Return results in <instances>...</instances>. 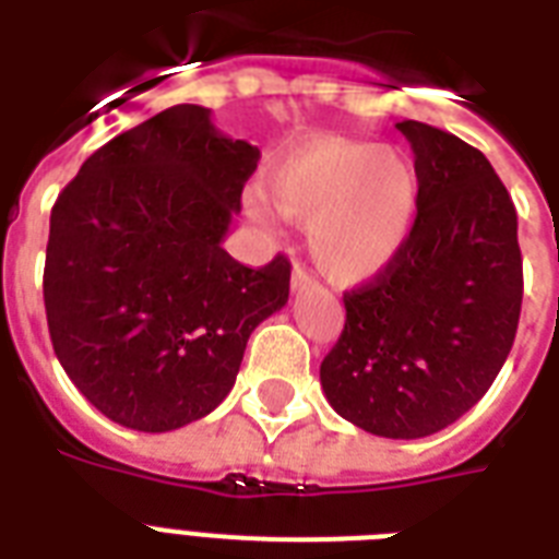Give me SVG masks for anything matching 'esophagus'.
<instances>
[{"label":"esophagus","instance_id":"obj_1","mask_svg":"<svg viewBox=\"0 0 559 559\" xmlns=\"http://www.w3.org/2000/svg\"><path fill=\"white\" fill-rule=\"evenodd\" d=\"M316 287V278L310 275V272L305 270V266H293V293H301V289H310Z\"/></svg>","mask_w":559,"mask_h":559}]
</instances>
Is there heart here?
Wrapping results in <instances>:
<instances>
[{"label": "heart", "mask_w": 559, "mask_h": 559, "mask_svg": "<svg viewBox=\"0 0 559 559\" xmlns=\"http://www.w3.org/2000/svg\"><path fill=\"white\" fill-rule=\"evenodd\" d=\"M263 195L284 217L307 226L316 266L336 284H362L380 275L400 249L417 214L415 170L389 144L310 139L266 168ZM261 193L249 211L266 219Z\"/></svg>", "instance_id": "1"}]
</instances>
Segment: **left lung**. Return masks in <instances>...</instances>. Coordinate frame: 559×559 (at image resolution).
Instances as JSON below:
<instances>
[{"label": "left lung", "instance_id": "left-lung-1", "mask_svg": "<svg viewBox=\"0 0 559 559\" xmlns=\"http://www.w3.org/2000/svg\"><path fill=\"white\" fill-rule=\"evenodd\" d=\"M417 217L406 246L345 293V331L324 357V397L380 438H426L485 397L522 310L516 209L485 153L420 121Z\"/></svg>", "mask_w": 559, "mask_h": 559}]
</instances>
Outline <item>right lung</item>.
Listing matches in <instances>:
<instances>
[{"mask_svg":"<svg viewBox=\"0 0 559 559\" xmlns=\"http://www.w3.org/2000/svg\"><path fill=\"white\" fill-rule=\"evenodd\" d=\"M261 151L179 104L116 135L60 191L43 272L51 345L109 420L170 432L226 400L246 342L287 305L289 261L223 249Z\"/></svg>","mask_w":559,"mask_h":559,"instance_id":"right-lung-1","label":"right lung"}]
</instances>
